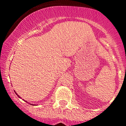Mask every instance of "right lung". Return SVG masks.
Instances as JSON below:
<instances>
[{
	"mask_svg": "<svg viewBox=\"0 0 126 126\" xmlns=\"http://www.w3.org/2000/svg\"><path fill=\"white\" fill-rule=\"evenodd\" d=\"M14 92H15V93H16V94H17V96H18L19 98H21V97H20V96H19V95H18V94H17V93H16V92H15V91H14ZM24 101H25V100H24ZM25 102H26V101H25ZM32 105H33V104H32Z\"/></svg>",
	"mask_w": 126,
	"mask_h": 126,
	"instance_id": "right-lung-1",
	"label": "right lung"
}]
</instances>
